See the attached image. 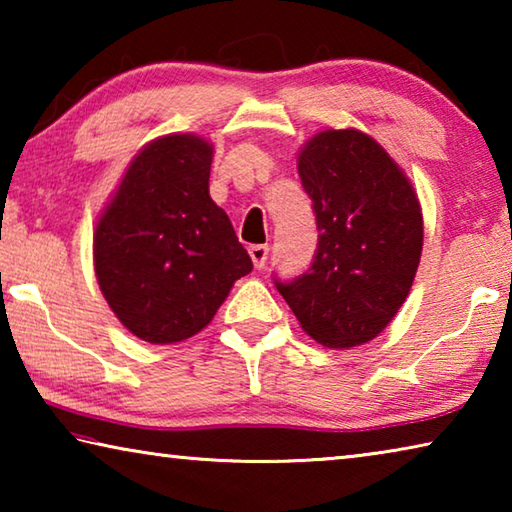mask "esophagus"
Listing matches in <instances>:
<instances>
[{"label":"esophagus","instance_id":"esophagus-1","mask_svg":"<svg viewBox=\"0 0 512 512\" xmlns=\"http://www.w3.org/2000/svg\"><path fill=\"white\" fill-rule=\"evenodd\" d=\"M248 255H250V259H253L257 271H262V268L266 266V259H268V246H259V244L250 246Z\"/></svg>","mask_w":512,"mask_h":512}]
</instances>
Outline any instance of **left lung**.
<instances>
[{
    "label": "left lung",
    "mask_w": 512,
    "mask_h": 512,
    "mask_svg": "<svg viewBox=\"0 0 512 512\" xmlns=\"http://www.w3.org/2000/svg\"><path fill=\"white\" fill-rule=\"evenodd\" d=\"M298 173L314 203L318 246L305 273L275 287L320 345H363L411 291L424 237L418 194L384 146L354 128L311 137Z\"/></svg>",
    "instance_id": "1"
}]
</instances>
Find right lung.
<instances>
[{"mask_svg":"<svg viewBox=\"0 0 512 512\" xmlns=\"http://www.w3.org/2000/svg\"><path fill=\"white\" fill-rule=\"evenodd\" d=\"M212 144L164 135L135 155L94 230V273L119 323L155 345L185 341L253 271L210 198Z\"/></svg>","mask_w":512,"mask_h":512,"instance_id":"add662e5","label":"right lung"}]
</instances>
